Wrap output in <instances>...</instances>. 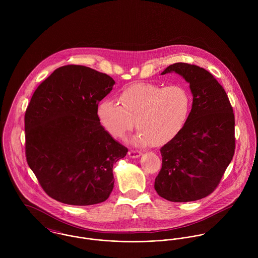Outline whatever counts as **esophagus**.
Instances as JSON below:
<instances>
[{"label": "esophagus", "instance_id": "obj_1", "mask_svg": "<svg viewBox=\"0 0 258 258\" xmlns=\"http://www.w3.org/2000/svg\"><path fill=\"white\" fill-rule=\"evenodd\" d=\"M128 155L131 157V158H138L142 155V152L141 151H138V150H131L128 152Z\"/></svg>", "mask_w": 258, "mask_h": 258}]
</instances>
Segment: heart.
<instances>
[{
	"mask_svg": "<svg viewBox=\"0 0 258 258\" xmlns=\"http://www.w3.org/2000/svg\"><path fill=\"white\" fill-rule=\"evenodd\" d=\"M118 102L103 100L97 116L112 137L122 139L135 125L139 129L132 138L136 146L163 145L174 139L188 118L191 97L180 84L162 86L155 83H137L124 89Z\"/></svg>",
	"mask_w": 258,
	"mask_h": 258,
	"instance_id": "heart-1",
	"label": "heart"
}]
</instances>
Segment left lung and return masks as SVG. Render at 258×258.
Returning a JSON list of instances; mask_svg holds the SVG:
<instances>
[{
    "label": "left lung",
    "mask_w": 258,
    "mask_h": 258,
    "mask_svg": "<svg viewBox=\"0 0 258 258\" xmlns=\"http://www.w3.org/2000/svg\"><path fill=\"white\" fill-rule=\"evenodd\" d=\"M177 73L189 83L192 106L182 131L160 149L158 195L170 202L198 201L211 195L232 160L234 114L214 75L195 64L177 62L161 74Z\"/></svg>",
    "instance_id": "obj_1"
}]
</instances>
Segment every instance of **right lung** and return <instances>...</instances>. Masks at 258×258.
<instances>
[{
  "label": "right lung",
  "mask_w": 258,
  "mask_h": 258,
  "mask_svg": "<svg viewBox=\"0 0 258 258\" xmlns=\"http://www.w3.org/2000/svg\"><path fill=\"white\" fill-rule=\"evenodd\" d=\"M114 83L106 74L69 64L32 96L25 114L26 158L42 189L57 202L89 206L110 196L113 165L128 152L97 116Z\"/></svg>",
  "instance_id": "add662e5"
}]
</instances>
